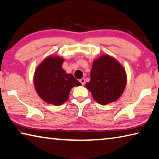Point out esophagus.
I'll return each mask as SVG.
<instances>
[{
    "mask_svg": "<svg viewBox=\"0 0 159 159\" xmlns=\"http://www.w3.org/2000/svg\"><path fill=\"white\" fill-rule=\"evenodd\" d=\"M80 83H81L82 85H84V84H85V79H80Z\"/></svg>",
    "mask_w": 159,
    "mask_h": 159,
    "instance_id": "1",
    "label": "esophagus"
}]
</instances>
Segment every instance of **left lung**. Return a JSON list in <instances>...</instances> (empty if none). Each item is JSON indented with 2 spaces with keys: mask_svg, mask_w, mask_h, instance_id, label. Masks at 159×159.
Returning a JSON list of instances; mask_svg holds the SVG:
<instances>
[{
  "mask_svg": "<svg viewBox=\"0 0 159 159\" xmlns=\"http://www.w3.org/2000/svg\"><path fill=\"white\" fill-rule=\"evenodd\" d=\"M127 83L125 71L118 61L108 55L93 61L90 80L85 84L94 99L102 105L116 101Z\"/></svg>",
  "mask_w": 159,
  "mask_h": 159,
  "instance_id": "8db88e82",
  "label": "left lung"
}]
</instances>
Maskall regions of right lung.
Returning a JSON list of instances; mask_svg holds the SVG:
<instances>
[{
	"mask_svg": "<svg viewBox=\"0 0 159 159\" xmlns=\"http://www.w3.org/2000/svg\"><path fill=\"white\" fill-rule=\"evenodd\" d=\"M63 61L62 57L49 56L37 67L34 77L38 95L45 102L56 106L67 101L72 88L81 85L73 75L62 69Z\"/></svg>",
	"mask_w": 159,
	"mask_h": 159,
	"instance_id": "add662e5",
	"label": "right lung"
}]
</instances>
